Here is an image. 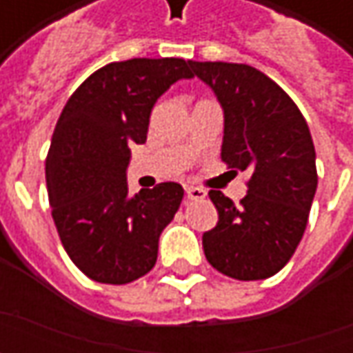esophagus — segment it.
Returning <instances> with one entry per match:
<instances>
[{"mask_svg": "<svg viewBox=\"0 0 353 353\" xmlns=\"http://www.w3.org/2000/svg\"><path fill=\"white\" fill-rule=\"evenodd\" d=\"M185 192H187V199L189 200L206 199V191H204V189H199V187H187Z\"/></svg>", "mask_w": 353, "mask_h": 353, "instance_id": "1", "label": "esophagus"}]
</instances>
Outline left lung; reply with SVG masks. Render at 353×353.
Segmentation results:
<instances>
[{
	"label": "left lung",
	"instance_id": "left-lung-1",
	"mask_svg": "<svg viewBox=\"0 0 353 353\" xmlns=\"http://www.w3.org/2000/svg\"><path fill=\"white\" fill-rule=\"evenodd\" d=\"M191 68L221 103L223 162L250 172L240 204L210 191L219 221L202 236L206 259L234 280H265L288 265L308 223L318 187L308 124L283 88L252 65Z\"/></svg>",
	"mask_w": 353,
	"mask_h": 353
}]
</instances>
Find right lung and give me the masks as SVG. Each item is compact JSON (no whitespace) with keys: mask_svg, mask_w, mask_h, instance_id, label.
<instances>
[{"mask_svg":"<svg viewBox=\"0 0 353 353\" xmlns=\"http://www.w3.org/2000/svg\"><path fill=\"white\" fill-rule=\"evenodd\" d=\"M183 58H132L94 72L65 103L45 162L58 236L90 280L123 285L157 263L159 238L183 187L159 183L128 194L130 147L145 143L154 101L191 79Z\"/></svg>","mask_w":353,"mask_h":353,"instance_id":"add662e5","label":"right lung"}]
</instances>
